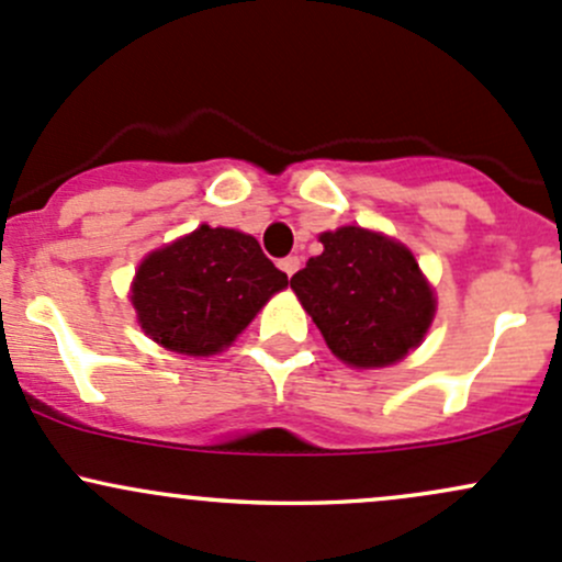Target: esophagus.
Here are the masks:
<instances>
[{
    "instance_id": "esophagus-1",
    "label": "esophagus",
    "mask_w": 562,
    "mask_h": 562,
    "mask_svg": "<svg viewBox=\"0 0 562 562\" xmlns=\"http://www.w3.org/2000/svg\"><path fill=\"white\" fill-rule=\"evenodd\" d=\"M299 266H301V261H299V256H288V258H282L280 261V269L285 271L288 277H293L299 271Z\"/></svg>"
}]
</instances>
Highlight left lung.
I'll list each match as a JSON object with an SVG mask.
<instances>
[{
  "label": "left lung",
  "mask_w": 562,
  "mask_h": 562,
  "mask_svg": "<svg viewBox=\"0 0 562 562\" xmlns=\"http://www.w3.org/2000/svg\"><path fill=\"white\" fill-rule=\"evenodd\" d=\"M323 252L291 288L336 358L350 366L395 363L423 341L436 301L415 256L387 236L345 226L321 236Z\"/></svg>",
  "instance_id": "left-lung-1"
}]
</instances>
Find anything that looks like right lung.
<instances>
[{"instance_id": "obj_1", "label": "right lung", "mask_w": 562, "mask_h": 562, "mask_svg": "<svg viewBox=\"0 0 562 562\" xmlns=\"http://www.w3.org/2000/svg\"><path fill=\"white\" fill-rule=\"evenodd\" d=\"M285 285L288 274L252 236L202 226L142 261L132 304L153 341L182 356H212Z\"/></svg>"}]
</instances>
